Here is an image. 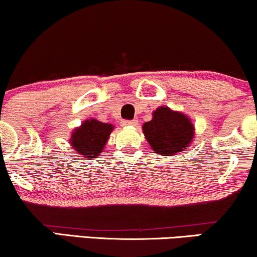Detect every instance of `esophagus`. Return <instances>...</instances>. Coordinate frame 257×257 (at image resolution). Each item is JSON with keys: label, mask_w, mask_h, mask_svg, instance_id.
Returning <instances> with one entry per match:
<instances>
[{"label": "esophagus", "mask_w": 257, "mask_h": 257, "mask_svg": "<svg viewBox=\"0 0 257 257\" xmlns=\"http://www.w3.org/2000/svg\"><path fill=\"white\" fill-rule=\"evenodd\" d=\"M138 120L133 119V120H124L121 122V126H138Z\"/></svg>", "instance_id": "obj_1"}]
</instances>
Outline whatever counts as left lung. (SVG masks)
<instances>
[{
    "label": "left lung",
    "mask_w": 257,
    "mask_h": 257,
    "mask_svg": "<svg viewBox=\"0 0 257 257\" xmlns=\"http://www.w3.org/2000/svg\"><path fill=\"white\" fill-rule=\"evenodd\" d=\"M145 138L156 153L173 156L191 144L195 127L184 113L161 106L152 113V119L143 125Z\"/></svg>",
    "instance_id": "left-lung-1"
}]
</instances>
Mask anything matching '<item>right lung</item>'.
Returning <instances> with one entry per match:
<instances>
[{"label":"right lung","mask_w":257,"mask_h":257,"mask_svg":"<svg viewBox=\"0 0 257 257\" xmlns=\"http://www.w3.org/2000/svg\"><path fill=\"white\" fill-rule=\"evenodd\" d=\"M114 126L96 119H87L72 132L71 146L86 158H95L102 152Z\"/></svg>","instance_id":"right-lung-1"}]
</instances>
